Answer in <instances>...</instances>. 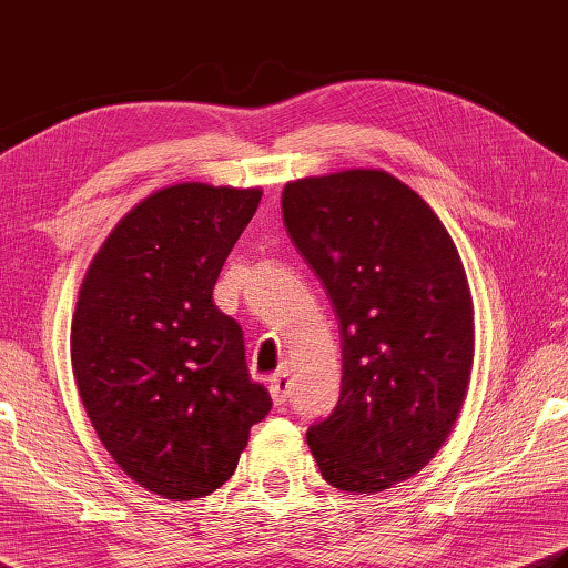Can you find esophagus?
<instances>
[{"label": "esophagus", "instance_id": "1", "mask_svg": "<svg viewBox=\"0 0 568 568\" xmlns=\"http://www.w3.org/2000/svg\"><path fill=\"white\" fill-rule=\"evenodd\" d=\"M268 392L273 396V402L281 406L287 402V394H291V382H287L285 372H277L268 379Z\"/></svg>", "mask_w": 568, "mask_h": 568}]
</instances>
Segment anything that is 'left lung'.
Returning a JSON list of instances; mask_svg holds the SVG:
<instances>
[{
  "mask_svg": "<svg viewBox=\"0 0 568 568\" xmlns=\"http://www.w3.org/2000/svg\"><path fill=\"white\" fill-rule=\"evenodd\" d=\"M283 224L335 310L342 392L307 428L322 477L382 493L424 470L473 369V300L458 248L414 189L382 170L285 184Z\"/></svg>",
  "mask_w": 568,
  "mask_h": 568,
  "instance_id": "8db88e82",
  "label": "left lung"
}]
</instances>
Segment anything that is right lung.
<instances>
[{"mask_svg":"<svg viewBox=\"0 0 568 568\" xmlns=\"http://www.w3.org/2000/svg\"><path fill=\"white\" fill-rule=\"evenodd\" d=\"M261 189L174 184L144 199L88 268L71 327L85 414L122 473L164 499L219 490L273 406L243 329L211 300Z\"/></svg>","mask_w":568,"mask_h":568,"instance_id":"obj_1","label":"right lung"}]
</instances>
